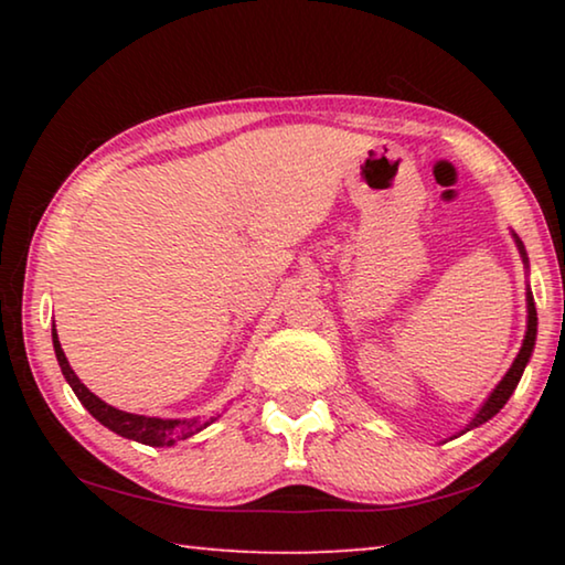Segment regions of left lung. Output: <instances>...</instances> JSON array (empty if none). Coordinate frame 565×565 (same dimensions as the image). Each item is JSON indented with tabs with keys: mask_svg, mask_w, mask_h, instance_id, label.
<instances>
[{
	"mask_svg": "<svg viewBox=\"0 0 565 565\" xmlns=\"http://www.w3.org/2000/svg\"><path fill=\"white\" fill-rule=\"evenodd\" d=\"M515 244H519V248H521L523 262H529V259H525V248H523V244L519 242V238H515ZM525 299H529V331H525V339H523V347H521V351H519V356H515L513 366L509 369V374L503 376L501 384L495 386V391L489 396V401H486V404L481 406V411H478L471 424H468V426L463 428V431H471V428L486 424V420L499 414V411L505 406V401L511 398L515 386H519L525 363H529L531 351H533V347H535V327H539V317H535V303H533L531 291H529V296H525ZM463 431H461V434H463Z\"/></svg>",
	"mask_w": 565,
	"mask_h": 565,
	"instance_id": "1",
	"label": "left lung"
}]
</instances>
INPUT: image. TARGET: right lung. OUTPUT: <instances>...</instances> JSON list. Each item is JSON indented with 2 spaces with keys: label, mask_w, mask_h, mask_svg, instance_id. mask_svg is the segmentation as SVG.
<instances>
[{
  "label": "right lung",
  "mask_w": 565,
  "mask_h": 565,
  "mask_svg": "<svg viewBox=\"0 0 565 565\" xmlns=\"http://www.w3.org/2000/svg\"><path fill=\"white\" fill-rule=\"evenodd\" d=\"M52 341H54V353H56V361H60V369L64 379L70 381L72 391L76 394V398L82 401L84 408L89 411V414L109 428V431L119 434L124 438H131V441H139V444H147V446H171L177 441H184V438L194 436L206 428L212 420H199V418H189V420H179V418H149V416H137V414H127V411H119L109 404H104L102 398H97L92 394V391L82 384L79 379L70 366V361H66L64 351H62V343L56 339V329H52Z\"/></svg>",
  "instance_id": "right-lung-1"
}]
</instances>
